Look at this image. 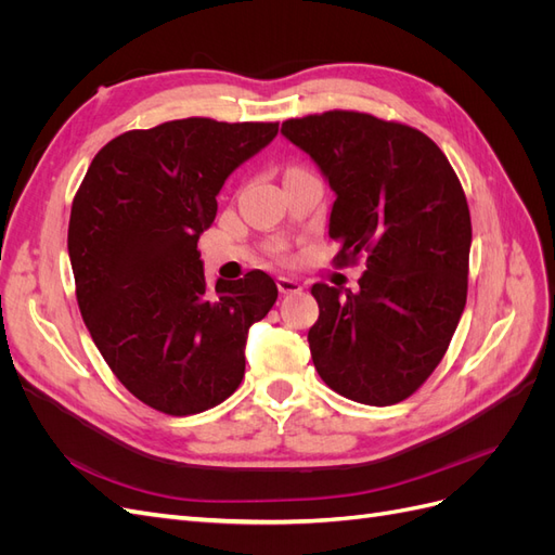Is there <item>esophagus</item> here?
Segmentation results:
<instances>
[{
	"instance_id": "obj_1",
	"label": "esophagus",
	"mask_w": 555,
	"mask_h": 555,
	"mask_svg": "<svg viewBox=\"0 0 555 555\" xmlns=\"http://www.w3.org/2000/svg\"><path fill=\"white\" fill-rule=\"evenodd\" d=\"M278 289H280V294H298V292H304V284H300V282L294 280V278L280 275V278H278Z\"/></svg>"
}]
</instances>
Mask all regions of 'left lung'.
Returning <instances> with one entry per match:
<instances>
[{"label":"left lung","instance_id":"left-lung-1","mask_svg":"<svg viewBox=\"0 0 555 555\" xmlns=\"http://www.w3.org/2000/svg\"><path fill=\"white\" fill-rule=\"evenodd\" d=\"M335 201L338 263L365 259L359 292L312 284L319 377L363 405H393L442 361L467 296L473 224L461 182L426 133L354 111L282 122Z\"/></svg>","mask_w":555,"mask_h":555}]
</instances>
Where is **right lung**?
I'll return each mask as SVG.
<instances>
[{
    "instance_id": "1",
    "label": "right lung",
    "mask_w": 555,
    "mask_h": 555,
    "mask_svg": "<svg viewBox=\"0 0 555 555\" xmlns=\"http://www.w3.org/2000/svg\"><path fill=\"white\" fill-rule=\"evenodd\" d=\"M275 137L278 122L210 117L133 129L99 150L76 192L82 322L125 389L164 414L204 412L236 391L247 331L275 304L263 271L210 289L196 247L224 180Z\"/></svg>"
}]
</instances>
